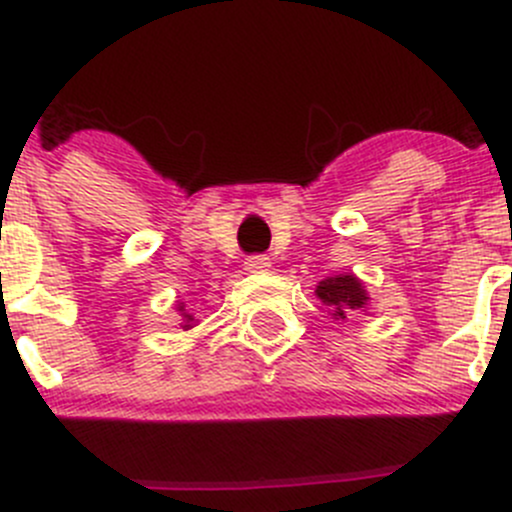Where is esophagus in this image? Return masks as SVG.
Segmentation results:
<instances>
[{
  "label": "esophagus",
  "mask_w": 512,
  "mask_h": 512,
  "mask_svg": "<svg viewBox=\"0 0 512 512\" xmlns=\"http://www.w3.org/2000/svg\"><path fill=\"white\" fill-rule=\"evenodd\" d=\"M270 267H272L270 257H265V255H252V257H247V260H245V270L247 272H267Z\"/></svg>",
  "instance_id": "obj_1"
}]
</instances>
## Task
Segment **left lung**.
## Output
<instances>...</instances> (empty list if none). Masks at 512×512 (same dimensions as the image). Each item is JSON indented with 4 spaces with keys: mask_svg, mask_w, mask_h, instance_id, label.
Wrapping results in <instances>:
<instances>
[{
    "mask_svg": "<svg viewBox=\"0 0 512 512\" xmlns=\"http://www.w3.org/2000/svg\"><path fill=\"white\" fill-rule=\"evenodd\" d=\"M319 302L327 307L329 317L334 322H344L347 317H352V312H366L369 309V292H366L364 282L352 272H344V275H334L322 280L314 289Z\"/></svg>",
    "mask_w": 512,
    "mask_h": 512,
    "instance_id": "left-lung-1",
    "label": "left lung"
}]
</instances>
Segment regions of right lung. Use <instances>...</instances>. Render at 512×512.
<instances>
[{
	"mask_svg": "<svg viewBox=\"0 0 512 512\" xmlns=\"http://www.w3.org/2000/svg\"><path fill=\"white\" fill-rule=\"evenodd\" d=\"M175 312H178L180 317H183V324H180V327H183L185 332H188V329H193L195 324H198V322H195L193 314H190L188 304H185V302H175Z\"/></svg>",
	"mask_w": 512,
	"mask_h": 512,
	"instance_id": "right-lung-1",
	"label": "right lung"
}]
</instances>
